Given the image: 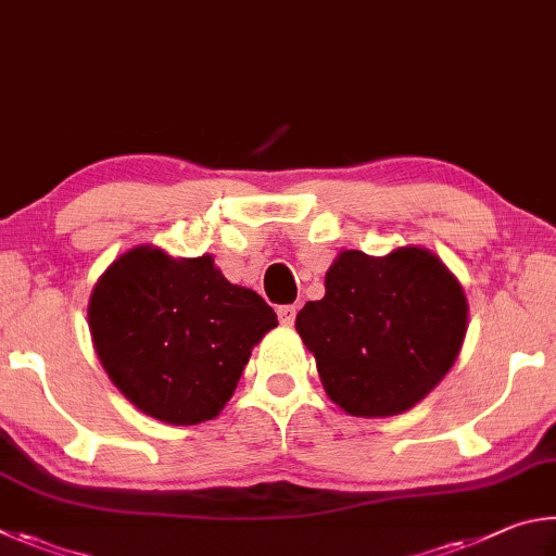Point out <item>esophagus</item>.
I'll list each match as a JSON object with an SVG mask.
<instances>
[{"instance_id":"obj_1","label":"esophagus","mask_w":556,"mask_h":556,"mask_svg":"<svg viewBox=\"0 0 556 556\" xmlns=\"http://www.w3.org/2000/svg\"><path fill=\"white\" fill-rule=\"evenodd\" d=\"M295 315H298L295 305H280L278 307V319H280V325H283V327H293Z\"/></svg>"}]
</instances>
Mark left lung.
<instances>
[{
  "label": "left lung",
  "instance_id": "obj_1",
  "mask_svg": "<svg viewBox=\"0 0 556 556\" xmlns=\"http://www.w3.org/2000/svg\"><path fill=\"white\" fill-rule=\"evenodd\" d=\"M469 305L454 273L420 247L388 256L342 251L325 298L295 319L327 395L356 417L410 410L462 352Z\"/></svg>",
  "mask_w": 556,
  "mask_h": 556
}]
</instances>
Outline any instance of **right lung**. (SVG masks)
<instances>
[{
	"label": "right lung",
	"instance_id": "add662e5",
	"mask_svg": "<svg viewBox=\"0 0 556 556\" xmlns=\"http://www.w3.org/2000/svg\"><path fill=\"white\" fill-rule=\"evenodd\" d=\"M94 352L141 413L168 425L217 417L278 325L273 307L231 286L210 253L173 258L136 247L102 273L87 307Z\"/></svg>",
	"mask_w": 556,
	"mask_h": 556
}]
</instances>
